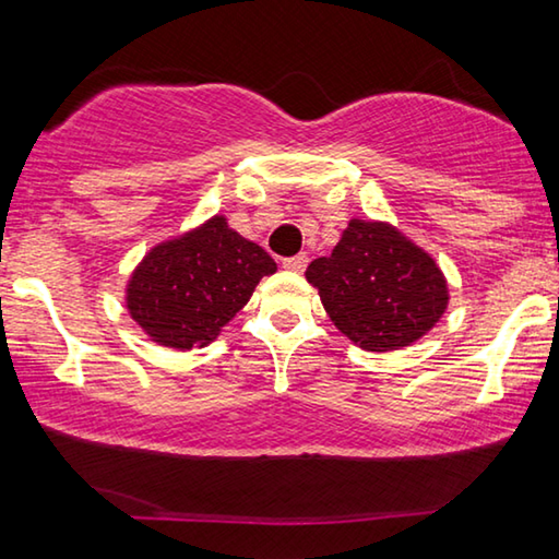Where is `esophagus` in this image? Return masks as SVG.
Returning a JSON list of instances; mask_svg holds the SVG:
<instances>
[{
	"instance_id": "esophagus-1",
	"label": "esophagus",
	"mask_w": 559,
	"mask_h": 559,
	"mask_svg": "<svg viewBox=\"0 0 559 559\" xmlns=\"http://www.w3.org/2000/svg\"><path fill=\"white\" fill-rule=\"evenodd\" d=\"M306 266H308V257H306V253H298V257L283 259V269H286V271L300 273V271H306Z\"/></svg>"
}]
</instances>
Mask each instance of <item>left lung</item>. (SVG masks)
<instances>
[{"mask_svg":"<svg viewBox=\"0 0 559 559\" xmlns=\"http://www.w3.org/2000/svg\"><path fill=\"white\" fill-rule=\"evenodd\" d=\"M340 333L370 353L427 335L449 306L441 269L427 251L382 222L353 219L330 257L306 271Z\"/></svg>","mask_w":559,"mask_h":559,"instance_id":"1","label":"left lung"}]
</instances>
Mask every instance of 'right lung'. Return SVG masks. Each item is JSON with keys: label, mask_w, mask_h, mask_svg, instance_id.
Listing matches in <instances>:
<instances>
[{"label": "right lung", "mask_w": 559, "mask_h": 559, "mask_svg": "<svg viewBox=\"0 0 559 559\" xmlns=\"http://www.w3.org/2000/svg\"><path fill=\"white\" fill-rule=\"evenodd\" d=\"M273 271L276 261L261 246L214 216L147 253L128 281V310L159 345L204 347Z\"/></svg>", "instance_id": "add662e5"}]
</instances>
